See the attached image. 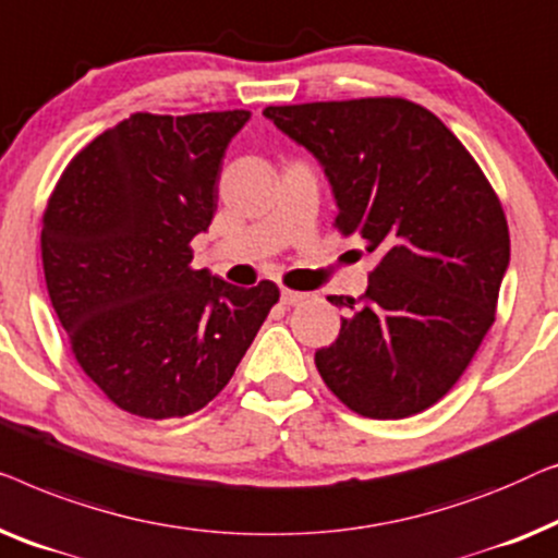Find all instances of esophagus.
<instances>
[{"label": "esophagus", "instance_id": "obj_1", "mask_svg": "<svg viewBox=\"0 0 558 558\" xmlns=\"http://www.w3.org/2000/svg\"><path fill=\"white\" fill-rule=\"evenodd\" d=\"M305 298H308V295L298 293V290H290V288H282L280 290V303L288 305V308H290V305H301Z\"/></svg>", "mask_w": 558, "mask_h": 558}]
</instances>
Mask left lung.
I'll list each match as a JSON object with an SVG mask.
<instances>
[{"instance_id": "obj_1", "label": "left lung", "mask_w": 558, "mask_h": 558, "mask_svg": "<svg viewBox=\"0 0 558 558\" xmlns=\"http://www.w3.org/2000/svg\"><path fill=\"white\" fill-rule=\"evenodd\" d=\"M282 133L324 163L336 230L379 265L316 351L326 387L351 412L404 420L450 391L496 320L511 260L504 204L460 138L427 108L379 96L268 106Z\"/></svg>"}]
</instances>
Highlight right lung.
Segmentation results:
<instances>
[{"label":"right lung","instance_id":"add662e5","mask_svg":"<svg viewBox=\"0 0 558 558\" xmlns=\"http://www.w3.org/2000/svg\"><path fill=\"white\" fill-rule=\"evenodd\" d=\"M247 111L133 113L85 144L43 211L47 293L85 376L144 420L186 417L232 379L280 290L192 268Z\"/></svg>","mask_w":558,"mask_h":558}]
</instances>
